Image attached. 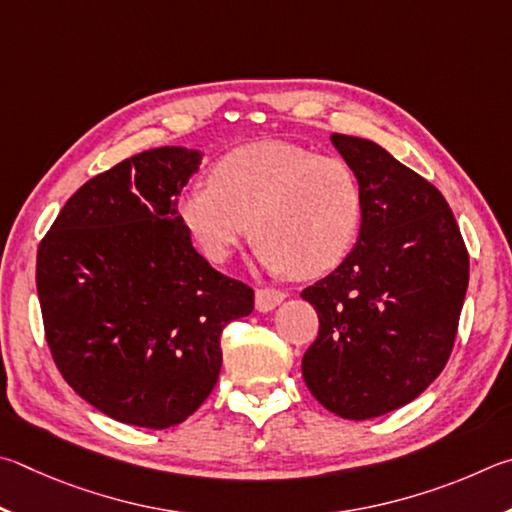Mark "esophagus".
<instances>
[{"mask_svg":"<svg viewBox=\"0 0 512 512\" xmlns=\"http://www.w3.org/2000/svg\"><path fill=\"white\" fill-rule=\"evenodd\" d=\"M283 301H285V292H281V290H274V288L256 290V310L270 312L276 306H281Z\"/></svg>","mask_w":512,"mask_h":512,"instance_id":"34e87169","label":"esophagus"}]
</instances>
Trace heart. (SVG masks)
I'll return each instance as SVG.
<instances>
[{"mask_svg":"<svg viewBox=\"0 0 512 512\" xmlns=\"http://www.w3.org/2000/svg\"><path fill=\"white\" fill-rule=\"evenodd\" d=\"M179 218L211 263L227 261L254 233L267 272L317 279L351 254L364 193L348 161L263 141L227 152L211 182L182 195Z\"/></svg>","mask_w":512,"mask_h":512,"instance_id":"obj_1","label":"heart"}]
</instances>
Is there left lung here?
<instances>
[{
    "instance_id": "left-lung-1",
    "label": "left lung",
    "mask_w": 512,
    "mask_h": 512,
    "mask_svg": "<svg viewBox=\"0 0 512 512\" xmlns=\"http://www.w3.org/2000/svg\"><path fill=\"white\" fill-rule=\"evenodd\" d=\"M330 141L360 179L364 218L342 265L301 292L319 315L301 371L328 411L366 420L418 398L445 369L470 258L434 184L369 139Z\"/></svg>"
}]
</instances>
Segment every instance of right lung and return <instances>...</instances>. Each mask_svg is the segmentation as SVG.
I'll use <instances>...</instances> for the list:
<instances>
[{"label":"right lung","instance_id":"add662e5","mask_svg":"<svg viewBox=\"0 0 512 512\" xmlns=\"http://www.w3.org/2000/svg\"><path fill=\"white\" fill-rule=\"evenodd\" d=\"M200 152H139L85 182L38 247L44 337L67 384L119 423L166 429L209 398L220 335L254 290L197 254L177 195Z\"/></svg>","mask_w":512,"mask_h":512}]
</instances>
